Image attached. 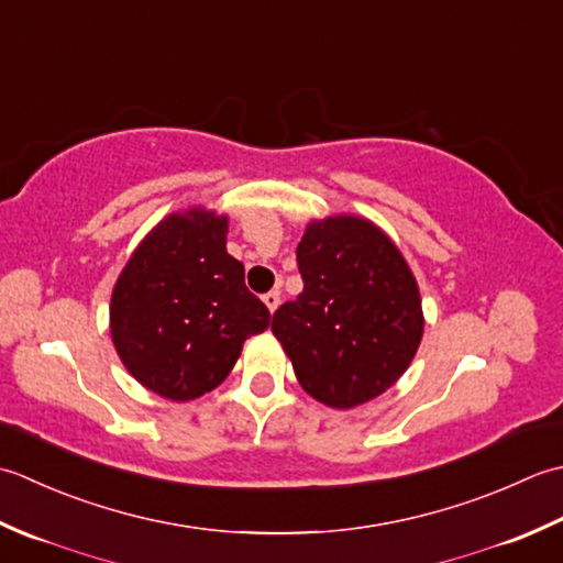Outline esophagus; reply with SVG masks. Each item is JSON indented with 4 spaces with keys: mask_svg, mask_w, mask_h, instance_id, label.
Listing matches in <instances>:
<instances>
[{
    "mask_svg": "<svg viewBox=\"0 0 563 563\" xmlns=\"http://www.w3.org/2000/svg\"><path fill=\"white\" fill-rule=\"evenodd\" d=\"M262 301H265V306L269 308V311L274 313L277 311V306H279V301H282V296H279V289H272V291H267L265 296H262Z\"/></svg>",
    "mask_w": 563,
    "mask_h": 563,
    "instance_id": "1",
    "label": "esophagus"
}]
</instances>
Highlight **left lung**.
Here are the masks:
<instances>
[{
	"mask_svg": "<svg viewBox=\"0 0 563 563\" xmlns=\"http://www.w3.org/2000/svg\"><path fill=\"white\" fill-rule=\"evenodd\" d=\"M303 291L272 332L306 394L332 408L376 398L408 369L422 338L418 284L396 245L364 218L308 225L296 247Z\"/></svg>",
	"mask_w": 563,
	"mask_h": 563,
	"instance_id": "left-lung-1",
	"label": "left lung"
}]
</instances>
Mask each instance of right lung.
I'll return each instance as SVG.
<instances>
[{
    "label": "right lung",
    "mask_w": 563,
    "mask_h": 563,
    "mask_svg": "<svg viewBox=\"0 0 563 563\" xmlns=\"http://www.w3.org/2000/svg\"><path fill=\"white\" fill-rule=\"evenodd\" d=\"M228 218L169 216L133 252L111 296V338L137 382L169 400H191L231 374L269 308L225 252Z\"/></svg>",
    "instance_id": "right-lung-1"
}]
</instances>
